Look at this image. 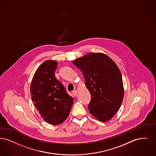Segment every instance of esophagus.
<instances>
[{
  "label": "esophagus",
  "mask_w": 156,
  "mask_h": 156,
  "mask_svg": "<svg viewBox=\"0 0 156 156\" xmlns=\"http://www.w3.org/2000/svg\"><path fill=\"white\" fill-rule=\"evenodd\" d=\"M72 93H73V95L75 96V97H76V95H77V91L76 90H73V92H72Z\"/></svg>",
  "instance_id": "obj_1"
}]
</instances>
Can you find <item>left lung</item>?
I'll list each match as a JSON object with an SVG mask.
<instances>
[{"label": "left lung", "mask_w": 156, "mask_h": 156, "mask_svg": "<svg viewBox=\"0 0 156 156\" xmlns=\"http://www.w3.org/2000/svg\"><path fill=\"white\" fill-rule=\"evenodd\" d=\"M84 76L91 98L90 114L101 122L110 120L120 108L124 95L122 75L108 56L91 52L73 62Z\"/></svg>", "instance_id": "obj_1"}]
</instances>
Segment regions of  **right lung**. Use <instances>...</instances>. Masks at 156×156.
<instances>
[{
    "label": "right lung",
    "instance_id": "obj_1",
    "mask_svg": "<svg viewBox=\"0 0 156 156\" xmlns=\"http://www.w3.org/2000/svg\"><path fill=\"white\" fill-rule=\"evenodd\" d=\"M56 61L48 60L37 69L33 77L31 100L43 119L51 125H59L68 117L73 103L63 84L56 79Z\"/></svg>",
    "mask_w": 156,
    "mask_h": 156
}]
</instances>
